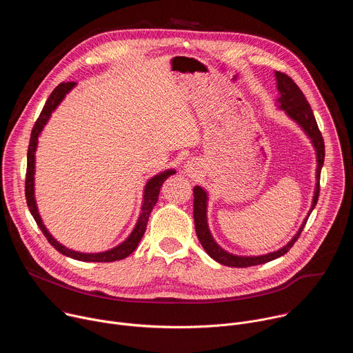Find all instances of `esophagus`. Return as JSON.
Returning a JSON list of instances; mask_svg holds the SVG:
<instances>
[{
	"mask_svg": "<svg viewBox=\"0 0 353 353\" xmlns=\"http://www.w3.org/2000/svg\"><path fill=\"white\" fill-rule=\"evenodd\" d=\"M184 170H185V173H188V174L194 173V162H187V165L184 166Z\"/></svg>",
	"mask_w": 353,
	"mask_h": 353,
	"instance_id": "obj_1",
	"label": "esophagus"
}]
</instances>
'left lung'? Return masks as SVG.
I'll return each mask as SVG.
<instances>
[{
	"label": "left lung",
	"instance_id": "obj_1",
	"mask_svg": "<svg viewBox=\"0 0 353 353\" xmlns=\"http://www.w3.org/2000/svg\"><path fill=\"white\" fill-rule=\"evenodd\" d=\"M275 78H276V88L279 92V97L276 99L278 108L281 110H283L289 119H292L301 130L305 131V134L310 138L312 145L314 146V150H316V159H317L316 188H314V195H313V201H312V208H310L307 216L305 218V221L301 222L296 234L282 248L272 251V253H268V254H263V256H237V254H232L225 248H222L212 237L210 226H208V218H207L208 192L203 187L195 185L194 187V225H195L196 237H198L201 245H203L204 250L207 251V254L222 265L234 267V268L253 267V265L270 263V261L286 254L288 251L292 248V245L294 244V241L299 239L301 230H303L312 211L314 210V207L317 204V199H319L320 173H321V168L324 165V157H325L324 139L321 137V132L319 130L313 110L306 100L303 92L299 89V86L292 81V78H289L283 72L275 71Z\"/></svg>",
	"mask_w": 353,
	"mask_h": 353
}]
</instances>
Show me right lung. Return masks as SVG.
<instances>
[{"instance_id":"add662e5","label":"right lung","mask_w":353,"mask_h":353,"mask_svg":"<svg viewBox=\"0 0 353 353\" xmlns=\"http://www.w3.org/2000/svg\"><path fill=\"white\" fill-rule=\"evenodd\" d=\"M75 82H63L60 83L53 92L52 94L48 96L47 102L39 116V119L34 123V127L32 130L30 134V142H29V148H28V169H26V181H25V195H26V203L29 207V211L32 214V216L34 218L37 226L40 228V230L43 232V234L46 236V239L48 240V243L52 244L57 251H60L61 254L71 257L74 260L78 261H85V263H112V261H119L123 260L125 257H128L132 251L137 248L138 243L141 241L145 230H146V223L149 219L150 212H152L154 207L158 203V196H159V191L162 184L165 183V180L168 177H170L172 174L176 173L174 169H169L165 172H161L158 174H155L154 177H150L148 180V183L145 184L143 188V199H142V205H141V212L137 221L135 228L132 229V232L130 233V236L120 243L119 245L108 250V251H102V253H81V251H75L71 248H67L65 245H63L61 243H59L52 233L47 230V228L44 226L41 216L39 214L37 210V204H36V198H34V163H36V149H37V142H39V137L44 128V125L47 124V121L52 117L53 112L59 108V105L63 102L64 97L67 96V93H70L72 90V88L75 86Z\"/></svg>"}]
</instances>
